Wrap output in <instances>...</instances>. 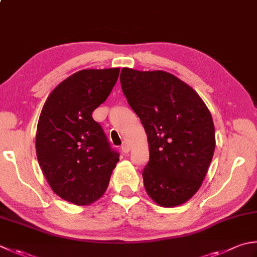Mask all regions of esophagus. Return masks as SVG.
Here are the masks:
<instances>
[{
	"label": "esophagus",
	"instance_id": "obj_1",
	"mask_svg": "<svg viewBox=\"0 0 257 257\" xmlns=\"http://www.w3.org/2000/svg\"><path fill=\"white\" fill-rule=\"evenodd\" d=\"M129 150H130L129 145H128L127 143H123L122 146H121V152H122L123 154H127V153H129Z\"/></svg>",
	"mask_w": 257,
	"mask_h": 257
}]
</instances>
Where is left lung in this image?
Here are the masks:
<instances>
[{"mask_svg": "<svg viewBox=\"0 0 257 257\" xmlns=\"http://www.w3.org/2000/svg\"><path fill=\"white\" fill-rule=\"evenodd\" d=\"M120 83L147 134L146 192L163 207L186 203L202 186L215 150L207 105L190 85L162 70L123 68Z\"/></svg>", "mask_w": 257, "mask_h": 257, "instance_id": "left-lung-1", "label": "left lung"}]
</instances>
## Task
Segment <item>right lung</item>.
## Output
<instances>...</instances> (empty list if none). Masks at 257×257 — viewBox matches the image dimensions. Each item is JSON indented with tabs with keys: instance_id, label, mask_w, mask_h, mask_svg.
<instances>
[{
	"instance_id": "obj_1",
	"label": "right lung",
	"mask_w": 257,
	"mask_h": 257,
	"mask_svg": "<svg viewBox=\"0 0 257 257\" xmlns=\"http://www.w3.org/2000/svg\"><path fill=\"white\" fill-rule=\"evenodd\" d=\"M119 68L85 69L49 94L40 114L35 149L40 167L59 197L78 206L98 200L109 185L119 154L92 119L119 77Z\"/></svg>"
}]
</instances>
